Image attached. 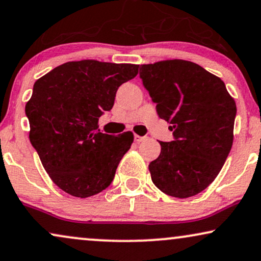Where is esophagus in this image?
I'll return each mask as SVG.
<instances>
[{"label": "esophagus", "instance_id": "34e87169", "mask_svg": "<svg viewBox=\"0 0 261 261\" xmlns=\"http://www.w3.org/2000/svg\"><path fill=\"white\" fill-rule=\"evenodd\" d=\"M147 140V137L145 136H138V135H135V141L137 142V143H140V142H143Z\"/></svg>", "mask_w": 261, "mask_h": 261}]
</instances>
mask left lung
Wrapping results in <instances>:
<instances>
[{"instance_id":"obj_1","label":"left lung","mask_w":261,"mask_h":261,"mask_svg":"<svg viewBox=\"0 0 261 261\" xmlns=\"http://www.w3.org/2000/svg\"><path fill=\"white\" fill-rule=\"evenodd\" d=\"M140 77L174 141L160 142L151 180L163 193L189 198L216 179L234 140L236 105L220 77L193 62L143 64Z\"/></svg>"}]
</instances>
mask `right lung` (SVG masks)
<instances>
[{"label":"right lung","mask_w":261,"mask_h":261,"mask_svg":"<svg viewBox=\"0 0 261 261\" xmlns=\"http://www.w3.org/2000/svg\"><path fill=\"white\" fill-rule=\"evenodd\" d=\"M138 67L68 62L34 83L25 107L30 141L52 181L64 192L87 198L112 182L134 134L99 133L98 121L113 107L119 86L138 74Z\"/></svg>","instance_id":"1"}]
</instances>
